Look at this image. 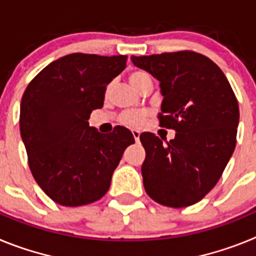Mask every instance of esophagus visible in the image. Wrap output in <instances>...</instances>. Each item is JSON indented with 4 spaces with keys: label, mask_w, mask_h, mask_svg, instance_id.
I'll return each instance as SVG.
<instances>
[{
    "label": "esophagus",
    "mask_w": 256,
    "mask_h": 256,
    "mask_svg": "<svg viewBox=\"0 0 256 256\" xmlns=\"http://www.w3.org/2000/svg\"><path fill=\"white\" fill-rule=\"evenodd\" d=\"M132 134H133V137H134V141L138 142L140 141V134H141V133H140V130H132Z\"/></svg>",
    "instance_id": "34e87169"
}]
</instances>
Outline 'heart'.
<instances>
[{"mask_svg": "<svg viewBox=\"0 0 256 256\" xmlns=\"http://www.w3.org/2000/svg\"><path fill=\"white\" fill-rule=\"evenodd\" d=\"M150 76H148L144 72H132L130 74V82L132 83V86L137 90L142 87L146 80H148ZM110 91V86L108 87L106 92ZM144 118H146V112H134V110H128V112H122L120 115V123L124 124V126H141L144 122Z\"/></svg>", "mask_w": 256, "mask_h": 256, "instance_id": "heart-1", "label": "heart"}]
</instances>
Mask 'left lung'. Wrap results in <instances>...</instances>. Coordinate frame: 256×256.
<instances>
[{"mask_svg": "<svg viewBox=\"0 0 256 256\" xmlns=\"http://www.w3.org/2000/svg\"><path fill=\"white\" fill-rule=\"evenodd\" d=\"M136 66L160 83V126L176 130L166 144L154 133L140 136L148 195L170 208L194 205L216 186L236 148L240 110L224 73L194 51L132 56Z\"/></svg>", "mask_w": 256, "mask_h": 256, "instance_id": "left-lung-1", "label": "left lung"}]
</instances>
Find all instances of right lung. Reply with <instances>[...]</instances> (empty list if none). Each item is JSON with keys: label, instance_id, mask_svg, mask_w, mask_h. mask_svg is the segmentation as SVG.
Masks as SVG:
<instances>
[{"label": "right lung", "instance_id": "obj_1", "mask_svg": "<svg viewBox=\"0 0 256 256\" xmlns=\"http://www.w3.org/2000/svg\"><path fill=\"white\" fill-rule=\"evenodd\" d=\"M126 56L70 54L32 79L20 104V134L36 182L64 206H82L108 192L124 150L134 144L118 126L110 134L90 126L106 86L126 68Z\"/></svg>", "mask_w": 256, "mask_h": 256}]
</instances>
